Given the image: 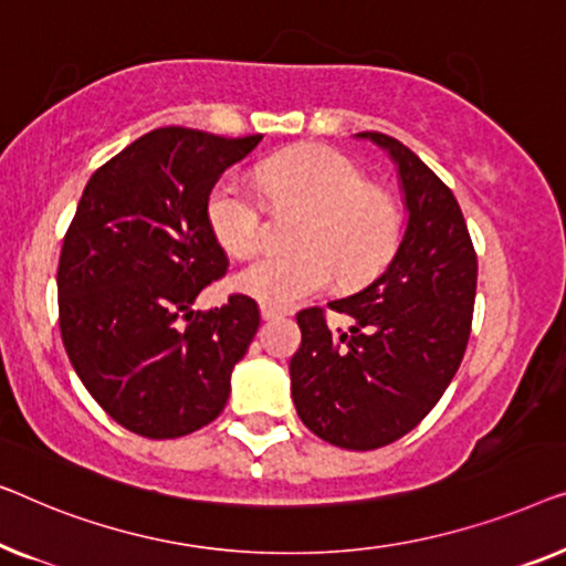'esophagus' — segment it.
Wrapping results in <instances>:
<instances>
[{
    "instance_id": "obj_1",
    "label": "esophagus",
    "mask_w": 566,
    "mask_h": 566,
    "mask_svg": "<svg viewBox=\"0 0 566 566\" xmlns=\"http://www.w3.org/2000/svg\"><path fill=\"white\" fill-rule=\"evenodd\" d=\"M284 313L280 307H272V305H261V317H264V321H276V317H282Z\"/></svg>"
}]
</instances>
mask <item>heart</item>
Here are the masks:
<instances>
[{
    "mask_svg": "<svg viewBox=\"0 0 566 566\" xmlns=\"http://www.w3.org/2000/svg\"><path fill=\"white\" fill-rule=\"evenodd\" d=\"M274 202H302L310 218L297 251L264 253L235 274V290L272 307L323 292L338 276L361 282L389 259L400 238V214L352 158L333 148L307 146L276 158L261 171ZM264 200L241 174H222L207 195V222L233 256H249L264 241Z\"/></svg>",
    "mask_w": 566,
    "mask_h": 566,
    "instance_id": "b5f03b06",
    "label": "heart"
}]
</instances>
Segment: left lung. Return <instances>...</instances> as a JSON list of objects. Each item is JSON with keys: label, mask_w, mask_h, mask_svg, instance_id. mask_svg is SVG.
Returning <instances> with one entry per match:
<instances>
[{"label": "left lung", "mask_w": 566, "mask_h": 566, "mask_svg": "<svg viewBox=\"0 0 566 566\" xmlns=\"http://www.w3.org/2000/svg\"><path fill=\"white\" fill-rule=\"evenodd\" d=\"M397 166L408 226L385 272L328 302L352 317L331 331L323 307L297 313L302 344L290 361L292 400L315 436L371 451L412 431L464 359L476 294V253L451 189L400 140L359 133Z\"/></svg>", "instance_id": "1"}]
</instances>
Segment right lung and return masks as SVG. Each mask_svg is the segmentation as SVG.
<instances>
[{"instance_id":"obj_1","label":"right lung","mask_w":566,"mask_h":566,"mask_svg":"<svg viewBox=\"0 0 566 566\" xmlns=\"http://www.w3.org/2000/svg\"><path fill=\"white\" fill-rule=\"evenodd\" d=\"M261 138L158 127L86 181L59 261L61 338L78 379L127 431L179 439L226 408L259 307L245 294L207 313L192 302L228 269L207 195Z\"/></svg>"}]
</instances>
